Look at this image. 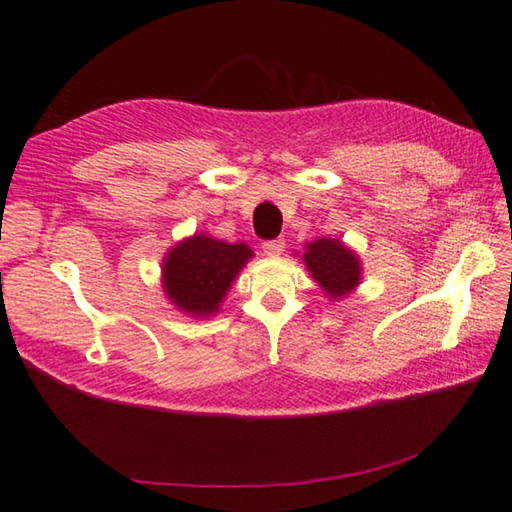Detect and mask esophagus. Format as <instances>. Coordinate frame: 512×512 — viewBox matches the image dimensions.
I'll use <instances>...</instances> for the list:
<instances>
[{
    "mask_svg": "<svg viewBox=\"0 0 512 512\" xmlns=\"http://www.w3.org/2000/svg\"><path fill=\"white\" fill-rule=\"evenodd\" d=\"M262 250H264V255H268V257L282 255L284 253V239H268V242L262 244Z\"/></svg>",
    "mask_w": 512,
    "mask_h": 512,
    "instance_id": "34e87169",
    "label": "esophagus"
}]
</instances>
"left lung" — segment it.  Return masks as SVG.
<instances>
[{"mask_svg": "<svg viewBox=\"0 0 512 512\" xmlns=\"http://www.w3.org/2000/svg\"><path fill=\"white\" fill-rule=\"evenodd\" d=\"M302 259L310 277L315 279L319 288H324V293L330 299H342L348 293H353L359 279H362L359 257L339 239H315V242L306 244Z\"/></svg>", "mask_w": 512, "mask_h": 512, "instance_id": "obj_1", "label": "left lung"}]
</instances>
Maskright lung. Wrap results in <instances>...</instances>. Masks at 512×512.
<instances>
[{
  "label": "right lung",
  "instance_id": "obj_1",
  "mask_svg": "<svg viewBox=\"0 0 512 512\" xmlns=\"http://www.w3.org/2000/svg\"><path fill=\"white\" fill-rule=\"evenodd\" d=\"M250 257L253 250L246 244H226L195 233L166 253L162 264L164 293L170 304L190 317L215 315Z\"/></svg>",
  "mask_w": 512,
  "mask_h": 512
}]
</instances>
